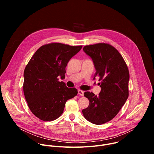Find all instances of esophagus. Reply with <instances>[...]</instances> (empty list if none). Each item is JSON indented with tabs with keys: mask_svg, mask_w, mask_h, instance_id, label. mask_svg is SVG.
<instances>
[{
	"mask_svg": "<svg viewBox=\"0 0 154 154\" xmlns=\"http://www.w3.org/2000/svg\"><path fill=\"white\" fill-rule=\"evenodd\" d=\"M78 94L81 96H83L84 95V91H82V90H78Z\"/></svg>",
	"mask_w": 154,
	"mask_h": 154,
	"instance_id": "34e87169",
	"label": "esophagus"
}]
</instances>
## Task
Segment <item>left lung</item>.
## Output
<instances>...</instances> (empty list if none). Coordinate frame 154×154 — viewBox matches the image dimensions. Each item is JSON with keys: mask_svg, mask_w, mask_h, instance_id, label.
<instances>
[{"mask_svg": "<svg viewBox=\"0 0 154 154\" xmlns=\"http://www.w3.org/2000/svg\"><path fill=\"white\" fill-rule=\"evenodd\" d=\"M83 50L93 60L96 69L94 79L99 78L101 91L97 96L90 91L85 92L90 105L82 113L90 122L103 124L118 115L128 97V69L118 51L109 44L85 46Z\"/></svg>", "mask_w": 154, "mask_h": 154, "instance_id": "8db88e82", "label": "left lung"}]
</instances>
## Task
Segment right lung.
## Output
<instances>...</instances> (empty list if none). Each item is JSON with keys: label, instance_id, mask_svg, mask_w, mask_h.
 <instances>
[{"label": "right lung", "instance_id": "1", "mask_svg": "<svg viewBox=\"0 0 154 154\" xmlns=\"http://www.w3.org/2000/svg\"><path fill=\"white\" fill-rule=\"evenodd\" d=\"M82 48L60 42L47 44L36 51L27 64L24 94L30 111L39 119H57L62 115L66 101L77 96L75 88L66 87L58 77H65L68 61Z\"/></svg>", "mask_w": 154, "mask_h": 154}]
</instances>
